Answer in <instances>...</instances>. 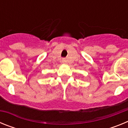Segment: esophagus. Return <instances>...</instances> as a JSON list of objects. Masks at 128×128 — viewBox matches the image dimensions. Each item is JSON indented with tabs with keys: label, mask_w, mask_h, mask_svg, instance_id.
Wrapping results in <instances>:
<instances>
[{
	"label": "esophagus",
	"mask_w": 128,
	"mask_h": 128,
	"mask_svg": "<svg viewBox=\"0 0 128 128\" xmlns=\"http://www.w3.org/2000/svg\"><path fill=\"white\" fill-rule=\"evenodd\" d=\"M64 61H65V60H64Z\"/></svg>",
	"instance_id": "1"
}]
</instances>
